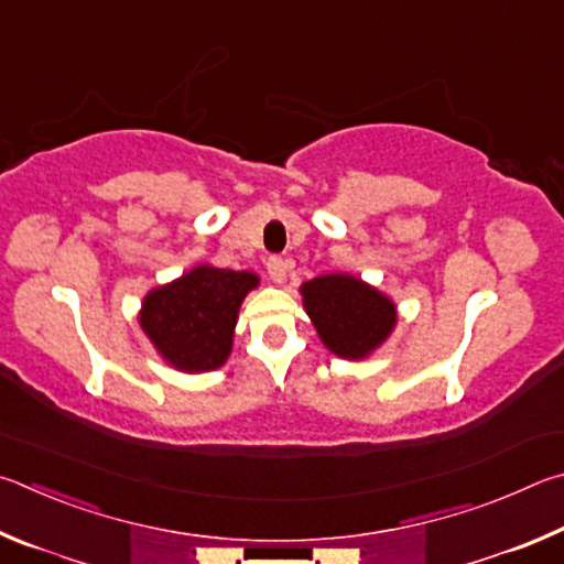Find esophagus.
Instances as JSON below:
<instances>
[{"mask_svg": "<svg viewBox=\"0 0 564 564\" xmlns=\"http://www.w3.org/2000/svg\"><path fill=\"white\" fill-rule=\"evenodd\" d=\"M288 270H290V262L282 260V257H270V260H267V274H270V280L276 284L284 282Z\"/></svg>", "mask_w": 564, "mask_h": 564, "instance_id": "34e87169", "label": "esophagus"}]
</instances>
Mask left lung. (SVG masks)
Masks as SVG:
<instances>
[{"mask_svg": "<svg viewBox=\"0 0 564 564\" xmlns=\"http://www.w3.org/2000/svg\"><path fill=\"white\" fill-rule=\"evenodd\" d=\"M300 292L324 347L341 359H367L397 327V304L351 274L314 276Z\"/></svg>", "mask_w": 564, "mask_h": 564, "instance_id": "left-lung-1", "label": "left lung"}]
</instances>
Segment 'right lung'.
Instances as JSON below:
<instances>
[{
    "label": "right lung",
    "mask_w": 564,
    "mask_h": 564,
    "mask_svg": "<svg viewBox=\"0 0 564 564\" xmlns=\"http://www.w3.org/2000/svg\"><path fill=\"white\" fill-rule=\"evenodd\" d=\"M260 284L254 272L197 264L171 284L151 290L141 304V329L173 369H220L232 351L237 312Z\"/></svg>",
    "instance_id": "add662e5"
}]
</instances>
